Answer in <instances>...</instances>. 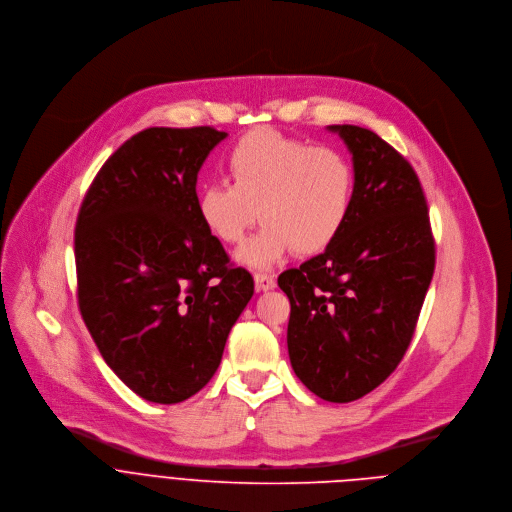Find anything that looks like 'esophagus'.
I'll return each mask as SVG.
<instances>
[{"label":"esophagus","instance_id":"1","mask_svg":"<svg viewBox=\"0 0 512 512\" xmlns=\"http://www.w3.org/2000/svg\"><path fill=\"white\" fill-rule=\"evenodd\" d=\"M275 287V277L267 273H255V289L257 291H271Z\"/></svg>","mask_w":512,"mask_h":512}]
</instances>
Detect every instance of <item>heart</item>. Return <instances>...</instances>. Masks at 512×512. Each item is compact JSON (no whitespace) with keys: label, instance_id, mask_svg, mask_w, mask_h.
<instances>
[{"label":"heart","instance_id":"heart-1","mask_svg":"<svg viewBox=\"0 0 512 512\" xmlns=\"http://www.w3.org/2000/svg\"><path fill=\"white\" fill-rule=\"evenodd\" d=\"M227 170L233 185H205L197 215L221 243L239 245L259 213L263 229L237 253L251 269H267L291 249L301 257L325 251L350 217L354 168L337 148L257 128L233 144Z\"/></svg>","mask_w":512,"mask_h":512}]
</instances>
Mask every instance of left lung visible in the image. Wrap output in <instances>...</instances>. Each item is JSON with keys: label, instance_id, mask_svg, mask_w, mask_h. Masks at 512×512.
<instances>
[{"label": "left lung", "instance_id": "obj_1", "mask_svg": "<svg viewBox=\"0 0 512 512\" xmlns=\"http://www.w3.org/2000/svg\"><path fill=\"white\" fill-rule=\"evenodd\" d=\"M354 160V199L337 239L277 283L291 303L295 376L325 402H354L402 362L434 275L428 205L412 164L376 132L327 126Z\"/></svg>", "mask_w": 512, "mask_h": 512}]
</instances>
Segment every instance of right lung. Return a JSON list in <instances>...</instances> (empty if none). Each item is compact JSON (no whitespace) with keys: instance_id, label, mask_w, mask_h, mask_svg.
I'll list each match as a JSON object with an SVG mask.
<instances>
[{"instance_id":"1","label":"right lung","mask_w":512,"mask_h":512,"mask_svg":"<svg viewBox=\"0 0 512 512\" xmlns=\"http://www.w3.org/2000/svg\"><path fill=\"white\" fill-rule=\"evenodd\" d=\"M227 138L211 126H154L98 170L76 221L82 319L108 368L140 398L177 404L215 376L253 297L197 215V175Z\"/></svg>"}]
</instances>
